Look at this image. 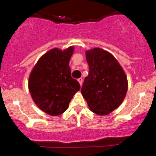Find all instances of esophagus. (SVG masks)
<instances>
[{"instance_id": "obj_1", "label": "esophagus", "mask_w": 156, "mask_h": 156, "mask_svg": "<svg viewBox=\"0 0 156 156\" xmlns=\"http://www.w3.org/2000/svg\"><path fill=\"white\" fill-rule=\"evenodd\" d=\"M78 82H79L80 85H81H81H82V83H83V79H82V78H78Z\"/></svg>"}]
</instances>
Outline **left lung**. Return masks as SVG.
I'll return each mask as SVG.
<instances>
[{"mask_svg": "<svg viewBox=\"0 0 156 156\" xmlns=\"http://www.w3.org/2000/svg\"><path fill=\"white\" fill-rule=\"evenodd\" d=\"M89 75L81 94L94 113L106 115L117 109L126 96L128 82L124 69L110 52L100 48L86 51Z\"/></svg>", "mask_w": 156, "mask_h": 156, "instance_id": "left-lung-1", "label": "left lung"}]
</instances>
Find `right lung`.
I'll return each instance as SVG.
<instances>
[{"mask_svg": "<svg viewBox=\"0 0 156 156\" xmlns=\"http://www.w3.org/2000/svg\"><path fill=\"white\" fill-rule=\"evenodd\" d=\"M74 47L54 48L39 58L30 75L29 90L43 112L52 116L64 113L80 84L72 78L69 61Z\"/></svg>", "mask_w": 156, "mask_h": 156, "instance_id": "obj_1", "label": "right lung"}]
</instances>
